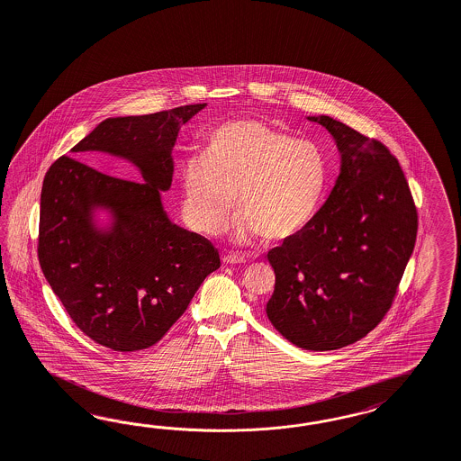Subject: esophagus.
I'll list each match as a JSON object with an SVG mask.
<instances>
[{
    "label": "esophagus",
    "instance_id": "obj_1",
    "mask_svg": "<svg viewBox=\"0 0 461 461\" xmlns=\"http://www.w3.org/2000/svg\"><path fill=\"white\" fill-rule=\"evenodd\" d=\"M224 264H245L247 262V257L241 255V253H226L223 257Z\"/></svg>",
    "mask_w": 461,
    "mask_h": 461
}]
</instances>
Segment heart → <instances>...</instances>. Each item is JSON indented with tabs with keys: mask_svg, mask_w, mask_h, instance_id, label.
Segmentation results:
<instances>
[{
	"mask_svg": "<svg viewBox=\"0 0 461 461\" xmlns=\"http://www.w3.org/2000/svg\"><path fill=\"white\" fill-rule=\"evenodd\" d=\"M326 184L328 162L318 143L260 120H233L206 135L203 157L182 164V216L195 233L216 235L237 191L243 210L235 224L238 240L262 235L280 241L311 223Z\"/></svg>",
	"mask_w": 461,
	"mask_h": 461,
	"instance_id": "obj_1",
	"label": "heart"
}]
</instances>
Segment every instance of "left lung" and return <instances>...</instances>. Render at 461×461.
Returning a JSON list of instances; mask_svg holds the SVG:
<instances>
[{"mask_svg": "<svg viewBox=\"0 0 461 461\" xmlns=\"http://www.w3.org/2000/svg\"><path fill=\"white\" fill-rule=\"evenodd\" d=\"M341 172L306 228L267 253L276 289L267 316L285 339L312 351L368 335L397 295L418 237V208L395 155L330 116Z\"/></svg>", "mask_w": 461, "mask_h": 461, "instance_id": "left-lung-1", "label": "left lung"}]
</instances>
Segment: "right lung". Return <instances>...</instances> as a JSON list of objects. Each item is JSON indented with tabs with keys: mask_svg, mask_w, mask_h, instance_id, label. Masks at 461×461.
Here are the masks:
<instances>
[{
	"mask_svg": "<svg viewBox=\"0 0 461 461\" xmlns=\"http://www.w3.org/2000/svg\"><path fill=\"white\" fill-rule=\"evenodd\" d=\"M204 106L108 118L72 147L83 160H89L87 152L125 157L143 182L68 155L45 174L39 262L70 320L101 347L130 353L155 345L221 266L210 240L170 223L160 203V191L172 182L177 133ZM95 203L115 211L110 236H99L90 224Z\"/></svg>",
	"mask_w": 461,
	"mask_h": 461,
	"instance_id": "right-lung-1",
	"label": "right lung"
}]
</instances>
